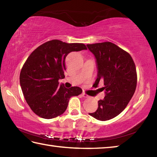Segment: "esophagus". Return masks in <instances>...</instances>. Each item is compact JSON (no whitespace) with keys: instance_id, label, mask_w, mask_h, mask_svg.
<instances>
[{"instance_id":"esophagus-1","label":"esophagus","mask_w":157,"mask_h":157,"mask_svg":"<svg viewBox=\"0 0 157 157\" xmlns=\"http://www.w3.org/2000/svg\"><path fill=\"white\" fill-rule=\"evenodd\" d=\"M82 96H83L84 98H90L89 95H86V94H85V93H82Z\"/></svg>"}]
</instances>
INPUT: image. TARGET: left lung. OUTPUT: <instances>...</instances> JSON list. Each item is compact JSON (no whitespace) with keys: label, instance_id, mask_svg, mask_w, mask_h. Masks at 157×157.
I'll return each mask as SVG.
<instances>
[{"label":"left lung","instance_id":"1","mask_svg":"<svg viewBox=\"0 0 157 157\" xmlns=\"http://www.w3.org/2000/svg\"><path fill=\"white\" fill-rule=\"evenodd\" d=\"M94 54L98 74L95 84L104 82L105 96L98 101V107L89 115L105 121L115 118L123 111L136 87V66L128 52L111 42L87 44Z\"/></svg>","mask_w":157,"mask_h":157}]
</instances>
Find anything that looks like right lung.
I'll return each mask as SVG.
<instances>
[{"label":"right lung","instance_id":"right-lung-1","mask_svg":"<svg viewBox=\"0 0 157 157\" xmlns=\"http://www.w3.org/2000/svg\"><path fill=\"white\" fill-rule=\"evenodd\" d=\"M82 50H86L83 44L55 39L41 45L28 57L21 69L20 85L26 102L37 116L50 119L62 115L70 98L82 94L81 88L67 89L59 79L65 77L68 53Z\"/></svg>","mask_w":157,"mask_h":157}]
</instances>
